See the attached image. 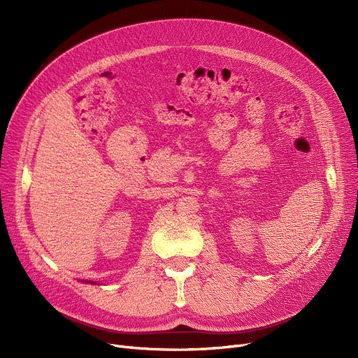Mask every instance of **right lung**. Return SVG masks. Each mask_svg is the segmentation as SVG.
<instances>
[{
  "instance_id": "add662e5",
  "label": "right lung",
  "mask_w": 358,
  "mask_h": 358,
  "mask_svg": "<svg viewBox=\"0 0 358 358\" xmlns=\"http://www.w3.org/2000/svg\"><path fill=\"white\" fill-rule=\"evenodd\" d=\"M86 283H93V282H87V280H86ZM94 285H99V283H94Z\"/></svg>"
}]
</instances>
